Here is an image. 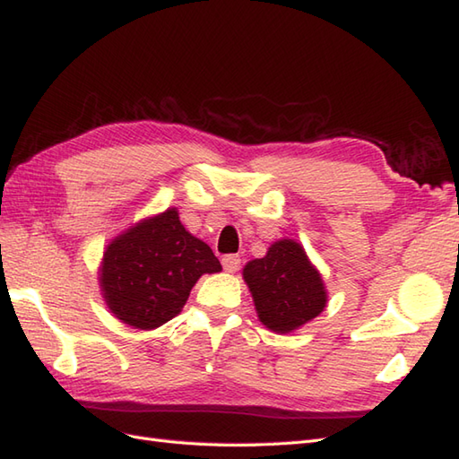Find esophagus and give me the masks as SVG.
<instances>
[{
    "label": "esophagus",
    "mask_w": 459,
    "mask_h": 459,
    "mask_svg": "<svg viewBox=\"0 0 459 459\" xmlns=\"http://www.w3.org/2000/svg\"><path fill=\"white\" fill-rule=\"evenodd\" d=\"M221 262H222V268H225V272H229V273L238 272V268H240V255L238 254L222 255Z\"/></svg>",
    "instance_id": "34e87169"
}]
</instances>
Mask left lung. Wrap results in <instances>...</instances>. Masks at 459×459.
<instances>
[{"label": "left lung", "instance_id": "1", "mask_svg": "<svg viewBox=\"0 0 459 459\" xmlns=\"http://www.w3.org/2000/svg\"><path fill=\"white\" fill-rule=\"evenodd\" d=\"M242 278L252 293L260 323L287 334L321 315L328 301L323 275L297 240L280 238L264 258L250 260Z\"/></svg>", "mask_w": 459, "mask_h": 459}]
</instances>
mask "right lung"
<instances>
[{"instance_id": "obj_1", "label": "right lung", "mask_w": 459, "mask_h": 459, "mask_svg": "<svg viewBox=\"0 0 459 459\" xmlns=\"http://www.w3.org/2000/svg\"><path fill=\"white\" fill-rule=\"evenodd\" d=\"M221 270L217 255L186 230L178 209L169 207L134 222L108 244L100 287L115 318L154 330L181 313L201 275Z\"/></svg>"}]
</instances>
